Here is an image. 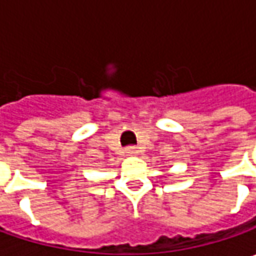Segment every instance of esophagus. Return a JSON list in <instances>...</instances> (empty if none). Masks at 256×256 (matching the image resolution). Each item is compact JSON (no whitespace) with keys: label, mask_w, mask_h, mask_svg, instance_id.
Listing matches in <instances>:
<instances>
[{"label":"esophagus","mask_w":256,"mask_h":256,"mask_svg":"<svg viewBox=\"0 0 256 256\" xmlns=\"http://www.w3.org/2000/svg\"><path fill=\"white\" fill-rule=\"evenodd\" d=\"M136 151H138V150H136L135 146H128V148L125 150L126 155H135V154H136Z\"/></svg>","instance_id":"obj_1"}]
</instances>
